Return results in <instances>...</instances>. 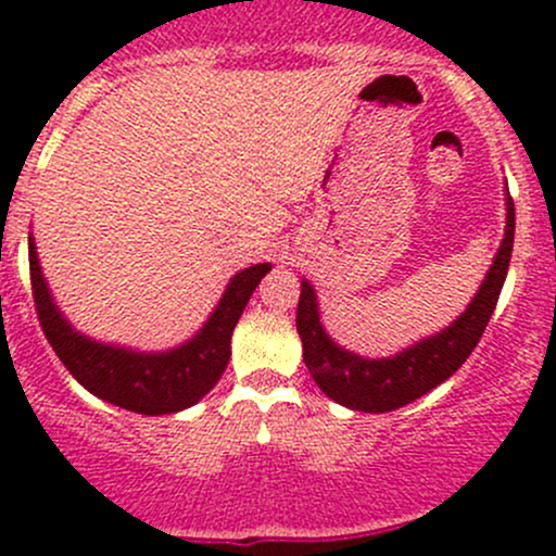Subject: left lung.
<instances>
[{
  "instance_id": "8db88e82",
  "label": "left lung",
  "mask_w": 556,
  "mask_h": 556,
  "mask_svg": "<svg viewBox=\"0 0 556 556\" xmlns=\"http://www.w3.org/2000/svg\"><path fill=\"white\" fill-rule=\"evenodd\" d=\"M504 208H507V222H504L500 251L491 261L486 277L468 308L450 327L407 344L400 353L387 355V358H366V355L353 353L331 340L321 324V308H318L314 285L303 277L295 318L300 342H303V361L318 389L329 400L361 413L397 410L442 384L468 361L494 314L509 269V256H513L515 206L509 190H504Z\"/></svg>"
}]
</instances>
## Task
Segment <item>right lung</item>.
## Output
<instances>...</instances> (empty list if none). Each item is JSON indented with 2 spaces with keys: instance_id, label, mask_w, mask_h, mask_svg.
<instances>
[{
  "instance_id": "1",
  "label": "right lung",
  "mask_w": 556,
  "mask_h": 556,
  "mask_svg": "<svg viewBox=\"0 0 556 556\" xmlns=\"http://www.w3.org/2000/svg\"><path fill=\"white\" fill-rule=\"evenodd\" d=\"M30 285L43 334L75 381L110 405L140 416H172L193 407L216 387L229 363V340L238 318L271 264H253L229 279L216 308L190 340L169 350H136L83 334L62 314L28 235Z\"/></svg>"
}]
</instances>
